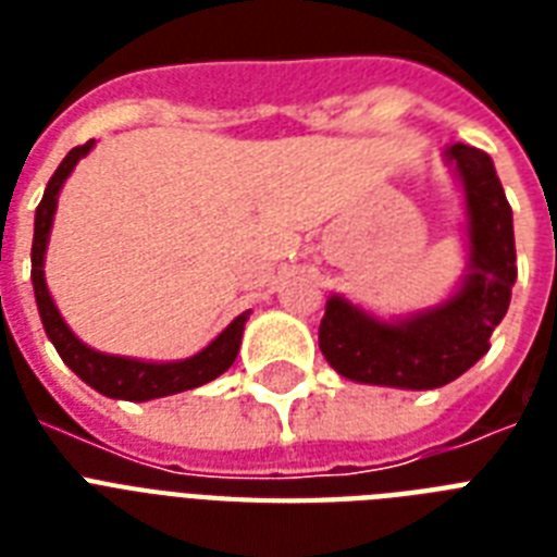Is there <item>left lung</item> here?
<instances>
[{
	"label": "left lung",
	"instance_id": "obj_1",
	"mask_svg": "<svg viewBox=\"0 0 557 557\" xmlns=\"http://www.w3.org/2000/svg\"><path fill=\"white\" fill-rule=\"evenodd\" d=\"M445 161L466 205V277L442 304L393 321L332 295L318 344L344 379L398 389L445 387L488 352L494 326L509 312L518 257L511 208L494 161L468 144H450Z\"/></svg>",
	"mask_w": 557,
	"mask_h": 557
}]
</instances>
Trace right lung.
<instances>
[{
    "mask_svg": "<svg viewBox=\"0 0 557 557\" xmlns=\"http://www.w3.org/2000/svg\"><path fill=\"white\" fill-rule=\"evenodd\" d=\"M95 141H86L83 147H74L60 168L54 170V176L48 182L42 201H39L37 216H34V245H30V283H34V297H37L39 318L46 326L48 341L54 344L69 370L74 375H81L91 389H98L109 398H124V401H150V398L173 396V393H185V389L201 387L208 381L219 379L227 367L236 361L239 344H243V330L248 314L243 312L239 318L227 323L225 330L219 332L216 338L210 341L208 347L182 361H144V358H126V356H109V352H98V349L86 347L63 321V314L51 300V292L46 286V248L48 236H51V225H54L57 213V196L63 190L65 178L72 176V170L77 168V161L83 156H89Z\"/></svg>",
    "mask_w": 557,
    "mask_h": 557,
    "instance_id": "right-lung-1",
    "label": "right lung"
}]
</instances>
